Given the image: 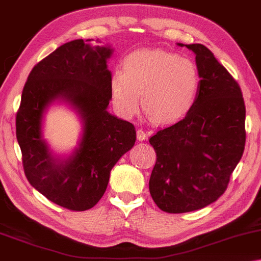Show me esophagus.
Listing matches in <instances>:
<instances>
[{"mask_svg":"<svg viewBox=\"0 0 261 261\" xmlns=\"http://www.w3.org/2000/svg\"><path fill=\"white\" fill-rule=\"evenodd\" d=\"M136 138L139 141H144L147 139V133L143 129H138L136 130Z\"/></svg>","mask_w":261,"mask_h":261,"instance_id":"obj_1","label":"esophagus"}]
</instances>
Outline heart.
I'll return each instance as SVG.
<instances>
[{"mask_svg":"<svg viewBox=\"0 0 261 261\" xmlns=\"http://www.w3.org/2000/svg\"><path fill=\"white\" fill-rule=\"evenodd\" d=\"M111 94L122 117L138 113L141 102L156 123H171L182 119L197 99L200 75L196 64L188 58L161 49H141L123 61V70L111 78Z\"/></svg>","mask_w":261,"mask_h":261,"instance_id":"heart-1","label":"heart"}]
</instances>
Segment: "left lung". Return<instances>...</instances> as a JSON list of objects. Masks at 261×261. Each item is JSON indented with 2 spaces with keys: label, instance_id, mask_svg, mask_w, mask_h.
<instances>
[{
  "label": "left lung",
  "instance_id": "obj_1",
  "mask_svg": "<svg viewBox=\"0 0 261 261\" xmlns=\"http://www.w3.org/2000/svg\"><path fill=\"white\" fill-rule=\"evenodd\" d=\"M186 46L196 55L197 99L186 117L149 139L156 151L149 191L168 214L195 211L217 200L246 140V110L238 83L203 44Z\"/></svg>",
  "mask_w": 261,
  "mask_h": 261
}]
</instances>
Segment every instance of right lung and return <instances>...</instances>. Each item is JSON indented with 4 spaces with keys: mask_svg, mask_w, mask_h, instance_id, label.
<instances>
[{
    "mask_svg": "<svg viewBox=\"0 0 261 261\" xmlns=\"http://www.w3.org/2000/svg\"><path fill=\"white\" fill-rule=\"evenodd\" d=\"M92 41L63 44L36 64L16 115L28 181L51 202L72 211L89 210L99 202L112 168L136 140L133 123L107 112L112 99L107 61L113 49ZM56 99L71 105L83 121L79 147L66 159L56 158L42 138L43 114Z\"/></svg>",
    "mask_w": 261,
    "mask_h": 261,
    "instance_id": "add662e5",
    "label": "right lung"
}]
</instances>
